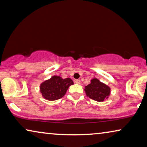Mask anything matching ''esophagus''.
Returning <instances> with one entry per match:
<instances>
[{
	"mask_svg": "<svg viewBox=\"0 0 147 147\" xmlns=\"http://www.w3.org/2000/svg\"><path fill=\"white\" fill-rule=\"evenodd\" d=\"M74 83L80 84V80H74Z\"/></svg>",
	"mask_w": 147,
	"mask_h": 147,
	"instance_id": "1",
	"label": "esophagus"
}]
</instances>
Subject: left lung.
Masks as SVG:
<instances>
[{"label":"left lung","instance_id":"8db88e82","mask_svg":"<svg viewBox=\"0 0 147 147\" xmlns=\"http://www.w3.org/2000/svg\"><path fill=\"white\" fill-rule=\"evenodd\" d=\"M84 90L87 96L98 102L104 101L110 93V88L96 78L92 80L91 84L86 86Z\"/></svg>","mask_w":147,"mask_h":147}]
</instances>
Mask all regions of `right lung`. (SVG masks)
<instances>
[{"label": "right lung", "mask_w": 147, "mask_h": 147, "mask_svg": "<svg viewBox=\"0 0 147 147\" xmlns=\"http://www.w3.org/2000/svg\"><path fill=\"white\" fill-rule=\"evenodd\" d=\"M73 84L71 78L63 79L60 76H54L41 84L40 91L47 100H56L63 97L69 87Z\"/></svg>", "instance_id": "obj_1"}]
</instances>
